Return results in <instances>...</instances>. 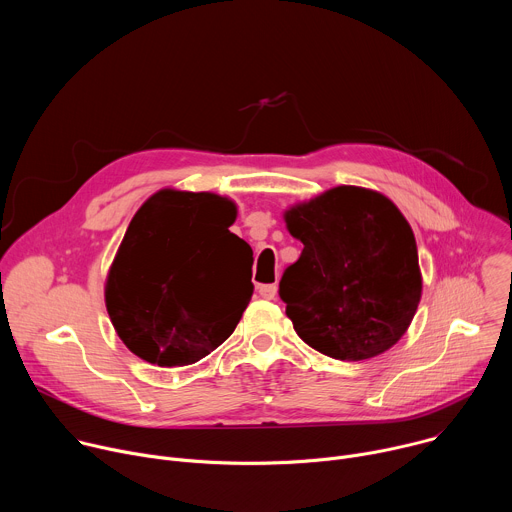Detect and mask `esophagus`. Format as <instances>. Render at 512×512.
<instances>
[{"label": "esophagus", "mask_w": 512, "mask_h": 512, "mask_svg": "<svg viewBox=\"0 0 512 512\" xmlns=\"http://www.w3.org/2000/svg\"><path fill=\"white\" fill-rule=\"evenodd\" d=\"M259 296L265 298V300H275V296H277V285H275V283L259 285Z\"/></svg>", "instance_id": "1"}]
</instances>
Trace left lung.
Listing matches in <instances>:
<instances>
[{"label":"left lung","instance_id":"left-lung-1","mask_svg":"<svg viewBox=\"0 0 512 512\" xmlns=\"http://www.w3.org/2000/svg\"><path fill=\"white\" fill-rule=\"evenodd\" d=\"M304 243L279 298L298 336L336 360L383 354L407 332L421 271L413 231L381 192L336 186L283 214Z\"/></svg>","mask_w":512,"mask_h":512}]
</instances>
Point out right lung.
Listing matches in <instances>:
<instances>
[{
    "instance_id": "1",
    "label": "right lung",
    "mask_w": 512,
    "mask_h": 512,
    "mask_svg": "<svg viewBox=\"0 0 512 512\" xmlns=\"http://www.w3.org/2000/svg\"><path fill=\"white\" fill-rule=\"evenodd\" d=\"M233 200L164 188L131 218L105 283L123 344L158 367H184L221 346L251 296V247L229 227Z\"/></svg>"
}]
</instances>
